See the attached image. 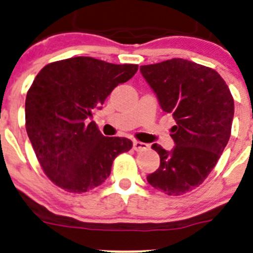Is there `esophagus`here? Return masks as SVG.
I'll use <instances>...</instances> for the list:
<instances>
[{"instance_id":"esophagus-1","label":"esophagus","mask_w":253,"mask_h":253,"mask_svg":"<svg viewBox=\"0 0 253 253\" xmlns=\"http://www.w3.org/2000/svg\"><path fill=\"white\" fill-rule=\"evenodd\" d=\"M148 148L149 147H148V144H145V143L138 141L133 142V149L136 150V152H143V150H147Z\"/></svg>"}]
</instances>
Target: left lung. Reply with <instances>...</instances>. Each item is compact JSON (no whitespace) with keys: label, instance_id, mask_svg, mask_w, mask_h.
<instances>
[{"label":"left lung","instance_id":"left-lung-1","mask_svg":"<svg viewBox=\"0 0 253 253\" xmlns=\"http://www.w3.org/2000/svg\"><path fill=\"white\" fill-rule=\"evenodd\" d=\"M141 73L159 100L172 114L175 147L170 152L157 143L160 167L147 176L150 186L169 196L198 187L215 167L228 144L234 99L216 71L183 58L141 66Z\"/></svg>","mask_w":253,"mask_h":253}]
</instances>
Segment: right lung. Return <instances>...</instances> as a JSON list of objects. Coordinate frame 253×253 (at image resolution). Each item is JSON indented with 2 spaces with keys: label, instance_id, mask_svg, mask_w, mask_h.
Listing matches in <instances>:
<instances>
[{
  "label": "right lung",
  "instance_id": "right-lung-1",
  "mask_svg": "<svg viewBox=\"0 0 253 253\" xmlns=\"http://www.w3.org/2000/svg\"><path fill=\"white\" fill-rule=\"evenodd\" d=\"M137 70L78 56L38 73L25 99V128L42 170L58 187L75 193L98 187L115 158L131 149L129 139L104 137L95 122H85Z\"/></svg>",
  "mask_w": 253,
  "mask_h": 253
}]
</instances>
